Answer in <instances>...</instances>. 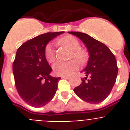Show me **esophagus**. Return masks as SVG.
I'll list each match as a JSON object with an SVG mask.
<instances>
[{"instance_id": "1", "label": "esophagus", "mask_w": 130, "mask_h": 130, "mask_svg": "<svg viewBox=\"0 0 130 130\" xmlns=\"http://www.w3.org/2000/svg\"><path fill=\"white\" fill-rule=\"evenodd\" d=\"M70 76L68 75H65V76H62V77H61V78H66V79H68V78H70Z\"/></svg>"}]
</instances>
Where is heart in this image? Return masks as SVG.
<instances>
[{"label": "heart", "mask_w": 130, "mask_h": 130, "mask_svg": "<svg viewBox=\"0 0 130 130\" xmlns=\"http://www.w3.org/2000/svg\"><path fill=\"white\" fill-rule=\"evenodd\" d=\"M59 42L66 46L71 50L70 59H77L80 63H84L88 59V53L85 50L80 48V43L78 39L71 35H67L59 39ZM44 55L46 60L49 63L55 61L56 58L55 50L53 45L49 43L46 45L44 50ZM78 67L77 60H71L69 61H58L53 66L54 73L57 75L65 76L71 74Z\"/></svg>", "instance_id": "1"}]
</instances>
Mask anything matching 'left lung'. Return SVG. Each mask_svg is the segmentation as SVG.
Instances as JSON below:
<instances>
[{
  "instance_id": "obj_1",
  "label": "left lung",
  "mask_w": 130,
  "mask_h": 130,
  "mask_svg": "<svg viewBox=\"0 0 130 130\" xmlns=\"http://www.w3.org/2000/svg\"><path fill=\"white\" fill-rule=\"evenodd\" d=\"M84 42L90 58L87 66L82 72L86 77L74 88L78 97L91 104H98L106 99L111 93L116 81L118 67L115 55L101 42L86 33L68 31Z\"/></svg>"
}]
</instances>
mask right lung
<instances>
[{
    "label": "right lung",
    "instance_id": "right-lung-1",
    "mask_svg": "<svg viewBox=\"0 0 130 130\" xmlns=\"http://www.w3.org/2000/svg\"><path fill=\"white\" fill-rule=\"evenodd\" d=\"M64 31L42 34L22 44L13 63L15 84L24 101L33 107L47 104L55 95L60 77L50 75L52 68L44 55L46 45Z\"/></svg>",
    "mask_w": 130,
    "mask_h": 130
}]
</instances>
